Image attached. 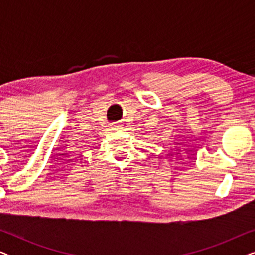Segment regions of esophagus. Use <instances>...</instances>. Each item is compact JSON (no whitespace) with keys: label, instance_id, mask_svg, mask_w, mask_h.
Masks as SVG:
<instances>
[{"label":"esophagus","instance_id":"1","mask_svg":"<svg viewBox=\"0 0 255 255\" xmlns=\"http://www.w3.org/2000/svg\"><path fill=\"white\" fill-rule=\"evenodd\" d=\"M118 128H120V125L118 124H111V127H110L111 131H116V130H118Z\"/></svg>","mask_w":255,"mask_h":255}]
</instances>
